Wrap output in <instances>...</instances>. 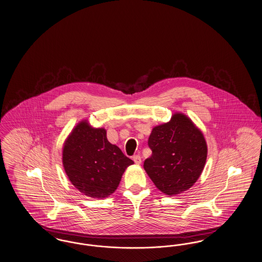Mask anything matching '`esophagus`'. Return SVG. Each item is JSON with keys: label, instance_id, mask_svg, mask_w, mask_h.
<instances>
[{"label": "esophagus", "instance_id": "1", "mask_svg": "<svg viewBox=\"0 0 262 262\" xmlns=\"http://www.w3.org/2000/svg\"><path fill=\"white\" fill-rule=\"evenodd\" d=\"M133 159H134V161H135V163H136L137 165H139V164L141 163V157H140L139 155H135V156L133 157Z\"/></svg>", "mask_w": 262, "mask_h": 262}]
</instances>
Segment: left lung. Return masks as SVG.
<instances>
[{
    "label": "left lung",
    "mask_w": 262,
    "mask_h": 262,
    "mask_svg": "<svg viewBox=\"0 0 262 262\" xmlns=\"http://www.w3.org/2000/svg\"><path fill=\"white\" fill-rule=\"evenodd\" d=\"M152 154L143 168L164 194L174 196L192 187L202 173L207 144L195 124L183 113L152 128L148 139Z\"/></svg>",
    "instance_id": "left-lung-1"
}]
</instances>
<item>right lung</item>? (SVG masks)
Segmentation results:
<instances>
[{
	"label": "right lung",
	"instance_id": "right-lung-1",
	"mask_svg": "<svg viewBox=\"0 0 262 262\" xmlns=\"http://www.w3.org/2000/svg\"><path fill=\"white\" fill-rule=\"evenodd\" d=\"M62 166L73 186L91 199H106L119 187L134 161L107 139L103 127L80 121L62 145Z\"/></svg>",
	"mask_w": 262,
	"mask_h": 262
}]
</instances>
